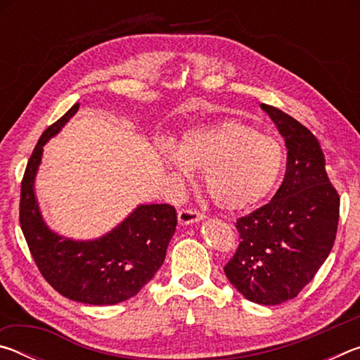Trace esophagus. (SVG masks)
Listing matches in <instances>:
<instances>
[{
	"label": "esophagus",
	"mask_w": 360,
	"mask_h": 360,
	"mask_svg": "<svg viewBox=\"0 0 360 360\" xmlns=\"http://www.w3.org/2000/svg\"><path fill=\"white\" fill-rule=\"evenodd\" d=\"M205 217L203 212H200L193 208H182L178 212V219H179V224L181 225H188V224H195L198 221H202Z\"/></svg>",
	"instance_id": "esophagus-1"
}]
</instances>
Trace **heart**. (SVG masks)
<instances>
[{
    "instance_id": "obj_1",
    "label": "heart",
    "mask_w": 360,
    "mask_h": 360,
    "mask_svg": "<svg viewBox=\"0 0 360 360\" xmlns=\"http://www.w3.org/2000/svg\"><path fill=\"white\" fill-rule=\"evenodd\" d=\"M158 155L186 179L192 168L203 172L212 202L229 211L249 210L270 197L285 163L278 138L235 117L192 127L182 133L178 149L165 143Z\"/></svg>"
}]
</instances>
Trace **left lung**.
Returning <instances> with one entry per match:
<instances>
[{
    "instance_id": "left-lung-1",
    "label": "left lung",
    "mask_w": 360,
    "mask_h": 360,
    "mask_svg": "<svg viewBox=\"0 0 360 360\" xmlns=\"http://www.w3.org/2000/svg\"><path fill=\"white\" fill-rule=\"evenodd\" d=\"M260 108L284 136L288 167L271 202L236 221L241 241L224 271L248 300L279 304L300 294L330 254L340 197L318 138L281 109Z\"/></svg>"
}]
</instances>
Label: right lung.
<instances>
[{
    "instance_id": "1",
    "label": "right lung",
    "mask_w": 360,
    "mask_h": 360,
    "mask_svg": "<svg viewBox=\"0 0 360 360\" xmlns=\"http://www.w3.org/2000/svg\"><path fill=\"white\" fill-rule=\"evenodd\" d=\"M76 103L42 133L20 187V227L41 275L58 294L89 304L129 300L148 284L167 255L178 214L172 205H139L101 238L75 241L57 235L41 216L34 178L44 144L77 112Z\"/></svg>"
}]
</instances>
